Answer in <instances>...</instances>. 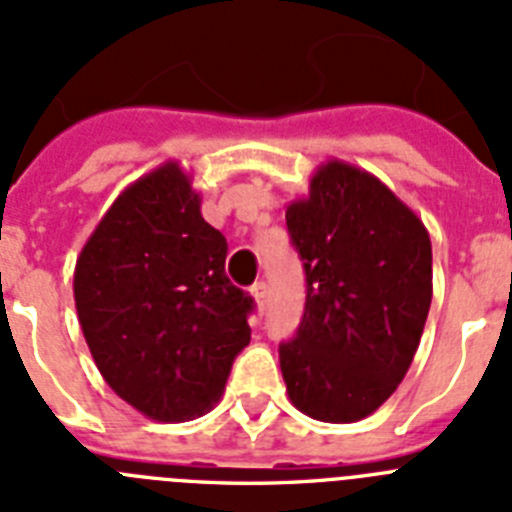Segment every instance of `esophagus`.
<instances>
[{"label":"esophagus","mask_w":512,"mask_h":512,"mask_svg":"<svg viewBox=\"0 0 512 512\" xmlns=\"http://www.w3.org/2000/svg\"><path fill=\"white\" fill-rule=\"evenodd\" d=\"M252 296H255L257 309H260V312H263V309H265V302H268V286H265V281H257L255 286H252Z\"/></svg>","instance_id":"esophagus-1"}]
</instances>
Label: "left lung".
<instances>
[{
  "label": "left lung",
  "instance_id": "obj_1",
  "mask_svg": "<svg viewBox=\"0 0 512 512\" xmlns=\"http://www.w3.org/2000/svg\"><path fill=\"white\" fill-rule=\"evenodd\" d=\"M307 302L278 346L289 398L317 422H359L406 377L432 304L424 223L369 171L328 161L286 210Z\"/></svg>",
  "mask_w": 512,
  "mask_h": 512
}]
</instances>
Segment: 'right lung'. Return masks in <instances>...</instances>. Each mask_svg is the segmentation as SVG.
Wrapping results in <instances>:
<instances>
[{
	"label": "right lung",
	"mask_w": 512,
	"mask_h": 512,
	"mask_svg": "<svg viewBox=\"0 0 512 512\" xmlns=\"http://www.w3.org/2000/svg\"><path fill=\"white\" fill-rule=\"evenodd\" d=\"M226 239L169 161L111 203L75 265L77 320L109 388L156 422L221 401L249 343L252 296L226 278Z\"/></svg>",
	"instance_id": "right-lung-1"
}]
</instances>
